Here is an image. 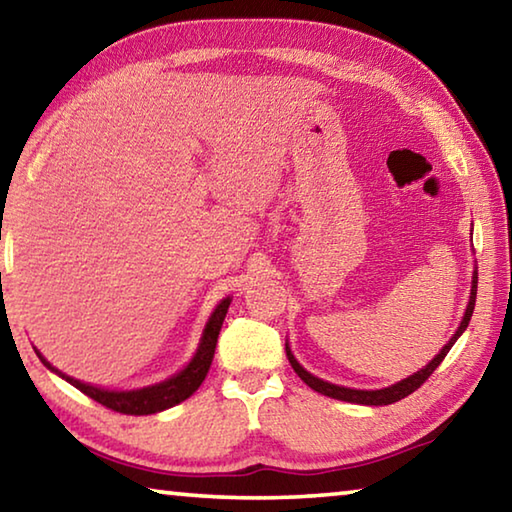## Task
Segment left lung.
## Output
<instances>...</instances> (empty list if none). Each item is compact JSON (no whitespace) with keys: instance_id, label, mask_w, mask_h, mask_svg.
Instances as JSON below:
<instances>
[{"instance_id":"1","label":"left lung","mask_w":512,"mask_h":512,"mask_svg":"<svg viewBox=\"0 0 512 512\" xmlns=\"http://www.w3.org/2000/svg\"><path fill=\"white\" fill-rule=\"evenodd\" d=\"M474 302H476V271L472 275V291H470V302H467V309H465V316L461 320V325H458L456 334L452 336V339L447 341V345L443 350H440L436 357H433L427 366H424L422 370L413 372L411 377H406L402 381H397V384L388 386V388H379V391H357V388H345V386H336V384H329V381H323L311 375V372H307L305 368L300 366V363L296 361V357L291 354V348L287 343V357H289V363L291 368L296 370V375L305 381V384L309 388H314L316 393L320 395H327V397H334V400H343V402H352V404H366V406H386V404H393V402H400L404 400L406 395H411L413 391H418V388L424 384L431 377V372L436 370L440 363H443V359L447 357V352L452 350V345L458 341V336H461L465 332V327L470 325V318H472V311H474Z\"/></svg>"}]
</instances>
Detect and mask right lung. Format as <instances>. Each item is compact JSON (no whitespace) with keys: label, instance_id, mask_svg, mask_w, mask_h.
Returning <instances> with one entry per match:
<instances>
[{"label":"right lung","instance_id":"add662e5","mask_svg":"<svg viewBox=\"0 0 512 512\" xmlns=\"http://www.w3.org/2000/svg\"><path fill=\"white\" fill-rule=\"evenodd\" d=\"M230 300L232 298H223L219 305H216V309L212 311V316H210V320H207V325L203 329L201 343H198L194 359L189 361L187 366L178 372V375L164 379V381H160V384L137 388V391H108V388L83 384V381L69 377V375H65V372H60L58 368L51 366V363L42 357L38 350H36V354L51 372H56L58 377H63L65 381H69V384L79 388L81 393L92 397L94 402L106 406V409H112L117 413H126V415H151V413H158L164 409H171V406H176L183 400H187V397L194 395L198 391V386L203 384L207 370H210V366H212L216 339H219L221 325L225 320V314H228Z\"/></svg>","mask_w":512,"mask_h":512}]
</instances>
